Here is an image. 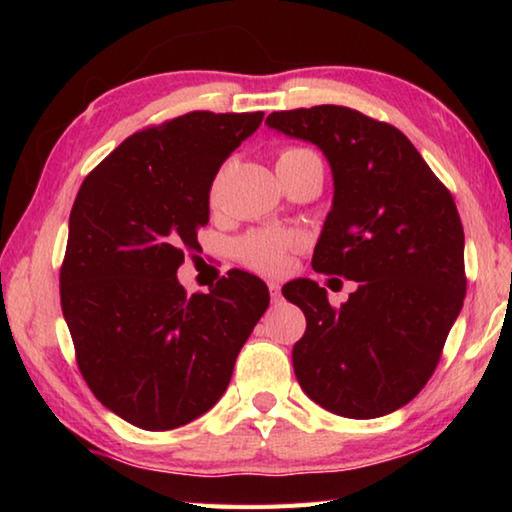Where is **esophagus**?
Segmentation results:
<instances>
[{
  "label": "esophagus",
  "instance_id": "1",
  "mask_svg": "<svg viewBox=\"0 0 512 512\" xmlns=\"http://www.w3.org/2000/svg\"><path fill=\"white\" fill-rule=\"evenodd\" d=\"M268 291H271V298L277 302L282 298V287L277 282H268Z\"/></svg>",
  "mask_w": 512,
  "mask_h": 512
}]
</instances>
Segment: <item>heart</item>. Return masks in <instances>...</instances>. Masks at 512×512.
Segmentation results:
<instances>
[{"instance_id": "heart-1", "label": "heart", "mask_w": 512, "mask_h": 512, "mask_svg": "<svg viewBox=\"0 0 512 512\" xmlns=\"http://www.w3.org/2000/svg\"><path fill=\"white\" fill-rule=\"evenodd\" d=\"M298 153H309L305 149H287L280 158H289V155ZM298 244V237L291 235V232H250L237 244V253L241 262L248 264L250 268L262 273H280L287 268L289 253Z\"/></svg>"}]
</instances>
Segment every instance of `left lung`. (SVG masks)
Returning a JSON list of instances; mask_svg holds the SVG:
<instances>
[{
    "label": "left lung",
    "mask_w": 512,
    "mask_h": 512,
    "mask_svg": "<svg viewBox=\"0 0 512 512\" xmlns=\"http://www.w3.org/2000/svg\"><path fill=\"white\" fill-rule=\"evenodd\" d=\"M268 128L316 144L334 180L311 266L357 282L332 307L318 282L284 284L307 318L293 370L311 400L370 420L409 404L438 366L465 298V235L447 187L395 126L343 106L282 110Z\"/></svg>",
    "instance_id": "1"
}]
</instances>
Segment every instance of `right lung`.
Here are the masks:
<instances>
[{
	"label": "right lung",
	"instance_id": "right-lung-1",
	"mask_svg": "<svg viewBox=\"0 0 512 512\" xmlns=\"http://www.w3.org/2000/svg\"><path fill=\"white\" fill-rule=\"evenodd\" d=\"M262 119L198 110L146 128L76 196L60 305L90 391L135 427L167 431L210 411L271 300L237 268L194 296L176 277L210 221L214 176Z\"/></svg>",
	"mask_w": 512,
	"mask_h": 512
}]
</instances>
